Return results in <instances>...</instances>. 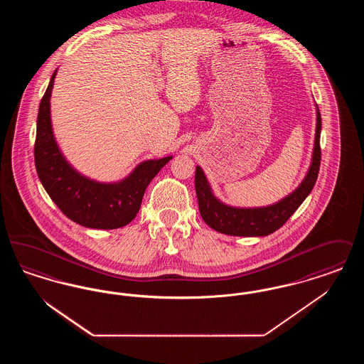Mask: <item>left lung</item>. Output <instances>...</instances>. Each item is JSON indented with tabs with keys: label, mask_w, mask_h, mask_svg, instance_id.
Returning <instances> with one entry per match:
<instances>
[{
	"label": "left lung",
	"mask_w": 364,
	"mask_h": 364,
	"mask_svg": "<svg viewBox=\"0 0 364 364\" xmlns=\"http://www.w3.org/2000/svg\"><path fill=\"white\" fill-rule=\"evenodd\" d=\"M321 113L316 112V134L310 171L291 195L267 208H229L214 198L205 173L195 171V190L203 221L217 232L230 236H267L284 225L311 192L321 166Z\"/></svg>",
	"instance_id": "8db88e82"
}]
</instances>
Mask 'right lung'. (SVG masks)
<instances>
[{"label": "right lung", "mask_w": 364, "mask_h": 364, "mask_svg": "<svg viewBox=\"0 0 364 364\" xmlns=\"http://www.w3.org/2000/svg\"><path fill=\"white\" fill-rule=\"evenodd\" d=\"M54 76L55 72L38 112L34 146L38 177L57 208L73 223L94 229L125 226L136 217L150 181L172 156L140 164L134 173L117 184L95 183L73 171L53 136L50 95Z\"/></svg>", "instance_id": "add662e5"}]
</instances>
